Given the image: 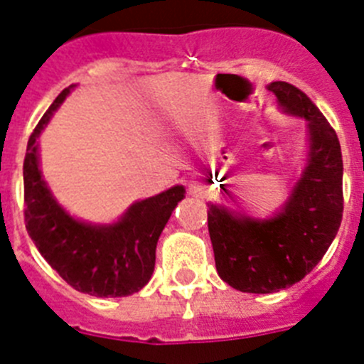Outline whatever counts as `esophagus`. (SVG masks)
<instances>
[{
	"label": "esophagus",
	"instance_id": "1",
	"mask_svg": "<svg viewBox=\"0 0 364 364\" xmlns=\"http://www.w3.org/2000/svg\"><path fill=\"white\" fill-rule=\"evenodd\" d=\"M188 190H190V193H192V196H196V198H201V196H205V186H203L199 181L190 183Z\"/></svg>",
	"mask_w": 364,
	"mask_h": 364
}]
</instances>
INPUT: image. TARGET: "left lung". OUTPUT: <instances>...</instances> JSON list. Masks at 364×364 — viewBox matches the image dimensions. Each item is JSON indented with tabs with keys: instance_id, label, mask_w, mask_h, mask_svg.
I'll list each match as a JSON object with an SVG mask.
<instances>
[{
	"instance_id": "1",
	"label": "left lung",
	"mask_w": 364,
	"mask_h": 364,
	"mask_svg": "<svg viewBox=\"0 0 364 364\" xmlns=\"http://www.w3.org/2000/svg\"><path fill=\"white\" fill-rule=\"evenodd\" d=\"M267 90L284 113L307 122L309 152L300 179L284 206L267 219L208 203L217 273L233 289L255 294L287 289L311 273L327 253L343 217L338 134L311 98L293 84L277 80Z\"/></svg>"
}]
</instances>
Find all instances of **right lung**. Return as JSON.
Masks as SVG:
<instances>
[{
	"instance_id": "obj_1",
	"label": "right lung",
	"mask_w": 364,
	"mask_h": 364,
	"mask_svg": "<svg viewBox=\"0 0 364 364\" xmlns=\"http://www.w3.org/2000/svg\"><path fill=\"white\" fill-rule=\"evenodd\" d=\"M75 86L53 100L26 145L23 163L25 224L44 260L73 289L98 298L134 294L151 280L156 244L185 186L176 185L136 201L113 224H93L71 217L53 198L39 166V136Z\"/></svg>"
}]
</instances>
